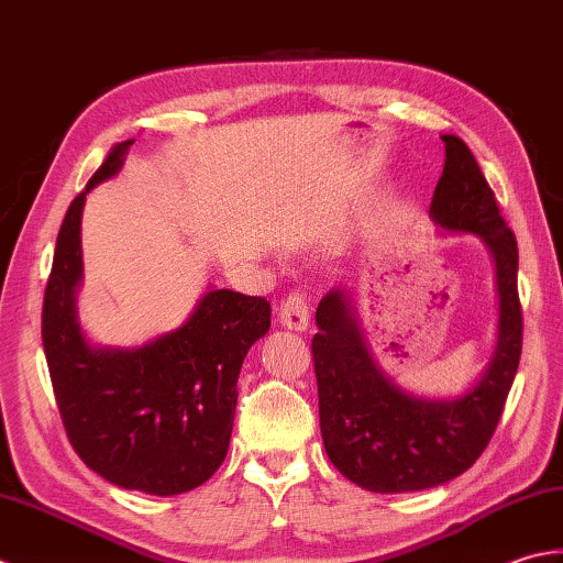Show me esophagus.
<instances>
[{
	"label": "esophagus",
	"mask_w": 563,
	"mask_h": 563,
	"mask_svg": "<svg viewBox=\"0 0 563 563\" xmlns=\"http://www.w3.org/2000/svg\"><path fill=\"white\" fill-rule=\"evenodd\" d=\"M308 313H311V306H308V301H306V294L291 291L282 301L279 320H282V325H286L289 330L301 332L308 328V320H311V316Z\"/></svg>",
	"instance_id": "1"
}]
</instances>
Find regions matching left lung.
I'll return each mask as SVG.
<instances>
[{"label": "left lung", "instance_id": "left-lung-1", "mask_svg": "<svg viewBox=\"0 0 563 563\" xmlns=\"http://www.w3.org/2000/svg\"><path fill=\"white\" fill-rule=\"evenodd\" d=\"M444 169L430 216L454 233L478 235L496 260L498 345L472 391L454 400L416 398L372 360L350 296L332 289L318 303L313 364L323 444L342 476L374 493L434 488L484 454L498 428L522 352L518 243L476 157L456 135H442Z\"/></svg>", "mask_w": 563, "mask_h": 563}]
</instances>
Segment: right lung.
I'll return each instance as SVG.
<instances>
[{"mask_svg":"<svg viewBox=\"0 0 563 563\" xmlns=\"http://www.w3.org/2000/svg\"><path fill=\"white\" fill-rule=\"evenodd\" d=\"M133 141L113 145L77 194L57 233L41 335L63 426L79 459L109 484L177 496L209 481L231 444L238 374L267 335L262 296L206 294L185 325L137 350L91 347L79 330V221L85 197L117 175Z\"/></svg>","mask_w":563,"mask_h":563,"instance_id":"obj_1","label":"right lung"}]
</instances>
